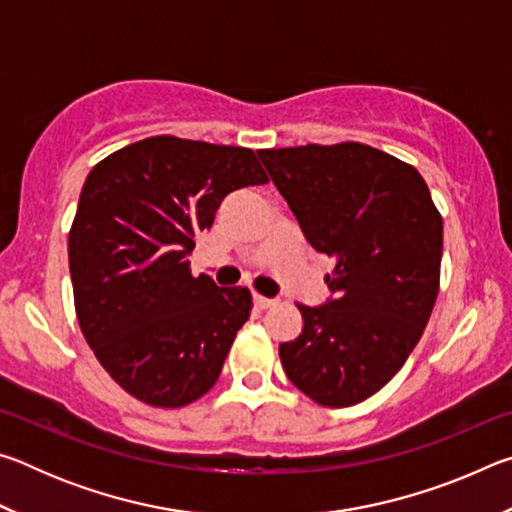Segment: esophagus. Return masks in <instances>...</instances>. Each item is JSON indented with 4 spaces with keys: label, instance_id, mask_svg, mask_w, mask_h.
<instances>
[{
    "label": "esophagus",
    "instance_id": "34e87169",
    "mask_svg": "<svg viewBox=\"0 0 512 512\" xmlns=\"http://www.w3.org/2000/svg\"><path fill=\"white\" fill-rule=\"evenodd\" d=\"M253 300H255V307H259V309H268V307H273V305H275V300H273V298L259 296V293H255Z\"/></svg>",
    "mask_w": 512,
    "mask_h": 512
}]
</instances>
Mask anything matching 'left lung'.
<instances>
[{
  "label": "left lung",
  "mask_w": 512,
  "mask_h": 512,
  "mask_svg": "<svg viewBox=\"0 0 512 512\" xmlns=\"http://www.w3.org/2000/svg\"><path fill=\"white\" fill-rule=\"evenodd\" d=\"M311 248L334 257L332 296L300 305L282 368L311 400L343 409L404 366L436 305L443 219L411 164L368 144L257 151Z\"/></svg>",
  "instance_id": "1"
}]
</instances>
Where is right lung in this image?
Instances as JSON below:
<instances>
[{
	"mask_svg": "<svg viewBox=\"0 0 512 512\" xmlns=\"http://www.w3.org/2000/svg\"><path fill=\"white\" fill-rule=\"evenodd\" d=\"M266 183L250 149L173 135L128 144L85 178L67 244L76 316L137 400L178 409L219 379L253 298L194 277L187 257L225 196Z\"/></svg>",
	"mask_w": 512,
	"mask_h": 512,
	"instance_id": "right-lung-1",
	"label": "right lung"
}]
</instances>
